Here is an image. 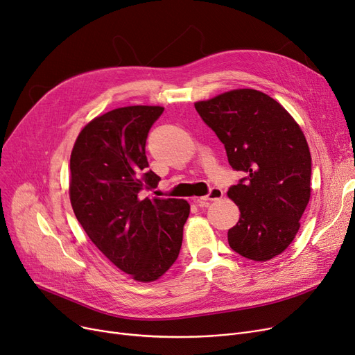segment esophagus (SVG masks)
<instances>
[{"instance_id": "obj_1", "label": "esophagus", "mask_w": 355, "mask_h": 355, "mask_svg": "<svg viewBox=\"0 0 355 355\" xmlns=\"http://www.w3.org/2000/svg\"><path fill=\"white\" fill-rule=\"evenodd\" d=\"M223 195H224L223 189H219V188H212L207 196H204V198H198V199H196V202H198V205H199V207H208L209 202L221 199V198H223Z\"/></svg>"}]
</instances>
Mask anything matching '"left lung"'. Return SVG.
I'll return each instance as SVG.
<instances>
[{
    "instance_id": "8db88e82",
    "label": "left lung",
    "mask_w": 355,
    "mask_h": 355,
    "mask_svg": "<svg viewBox=\"0 0 355 355\" xmlns=\"http://www.w3.org/2000/svg\"><path fill=\"white\" fill-rule=\"evenodd\" d=\"M199 115L225 146L228 162L247 178L228 198L240 219L228 230L240 256L267 261L288 248L311 199V151L299 124L276 99L241 88L198 101Z\"/></svg>"
}]
</instances>
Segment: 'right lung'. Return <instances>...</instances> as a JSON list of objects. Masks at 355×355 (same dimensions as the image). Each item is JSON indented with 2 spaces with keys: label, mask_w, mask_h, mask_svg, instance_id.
Returning <instances> with one entry per match:
<instances>
[{
  "label": "right lung",
  "mask_w": 355,
  "mask_h": 355,
  "mask_svg": "<svg viewBox=\"0 0 355 355\" xmlns=\"http://www.w3.org/2000/svg\"><path fill=\"white\" fill-rule=\"evenodd\" d=\"M159 105L115 108L95 116L76 137L71 153L69 198L91 241L131 279L150 283L176 261L188 200L143 198L160 178L147 171L148 130Z\"/></svg>",
  "instance_id": "1"
}]
</instances>
